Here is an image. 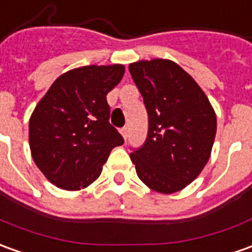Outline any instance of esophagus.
I'll return each mask as SVG.
<instances>
[{
    "mask_svg": "<svg viewBox=\"0 0 252 252\" xmlns=\"http://www.w3.org/2000/svg\"><path fill=\"white\" fill-rule=\"evenodd\" d=\"M121 135H123V138L126 140V138H128V126H124V128H121Z\"/></svg>",
    "mask_w": 252,
    "mask_h": 252,
    "instance_id": "1",
    "label": "esophagus"
}]
</instances>
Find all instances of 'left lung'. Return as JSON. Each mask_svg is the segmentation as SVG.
Masks as SVG:
<instances>
[{"label":"left lung","instance_id":"8db88e82","mask_svg":"<svg viewBox=\"0 0 252 252\" xmlns=\"http://www.w3.org/2000/svg\"><path fill=\"white\" fill-rule=\"evenodd\" d=\"M129 73L149 116L146 142L129 155L136 174L157 193L182 190L210 160L217 114L204 91L175 62H135Z\"/></svg>","mask_w":252,"mask_h":252}]
</instances>
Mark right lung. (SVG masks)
Segmentation results:
<instances>
[{"instance_id":"obj_1","label":"right lung","mask_w":252,"mask_h":252,"mask_svg":"<svg viewBox=\"0 0 252 252\" xmlns=\"http://www.w3.org/2000/svg\"><path fill=\"white\" fill-rule=\"evenodd\" d=\"M123 64L83 66L59 76L29 121L32 160L59 189L95 182L113 149L124 143L110 126L106 95L121 81Z\"/></svg>"}]
</instances>
